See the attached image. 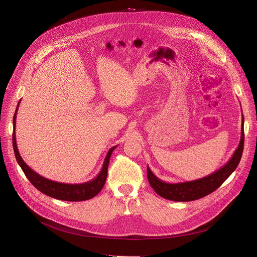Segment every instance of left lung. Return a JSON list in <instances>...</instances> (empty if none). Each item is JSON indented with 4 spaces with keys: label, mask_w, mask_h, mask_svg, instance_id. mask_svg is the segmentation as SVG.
<instances>
[{
    "label": "left lung",
    "mask_w": 257,
    "mask_h": 257,
    "mask_svg": "<svg viewBox=\"0 0 257 257\" xmlns=\"http://www.w3.org/2000/svg\"><path fill=\"white\" fill-rule=\"evenodd\" d=\"M240 131V141L237 149L234 151L232 157L228 160V163L225 164L221 169L209 174L208 176L197 180L168 183L158 179L152 173L150 168L147 167L148 180H149L150 185L160 197L176 202L194 201L211 194L230 176L239 164L242 150H244V116L241 117Z\"/></svg>",
    "instance_id": "left-lung-1"
}]
</instances>
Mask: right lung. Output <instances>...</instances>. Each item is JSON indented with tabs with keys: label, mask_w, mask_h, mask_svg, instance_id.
I'll return each instance as SVG.
<instances>
[{
	"label": "right lung",
	"mask_w": 257,
	"mask_h": 257,
	"mask_svg": "<svg viewBox=\"0 0 257 257\" xmlns=\"http://www.w3.org/2000/svg\"><path fill=\"white\" fill-rule=\"evenodd\" d=\"M20 102L16 109L15 116H13V128H15V130H13V134H12V143H13V150H15L17 161L20 165V167L22 168L23 172L25 173L26 177L29 179V181L37 188L39 192H42L43 194L49 197L55 198L58 200L77 202V201H85L93 198L94 196H97L101 192V190L105 184V181L107 178L108 164H109L111 153L115 149L116 146L112 147L111 149L108 151L98 176L90 181L80 183V184H67V183H60V182L47 179L43 176H40V175L37 174L36 172H34L29 166H27V164L20 155L18 146H17V138H16V119H17V113H18Z\"/></svg>",
	"instance_id": "1"
}]
</instances>
